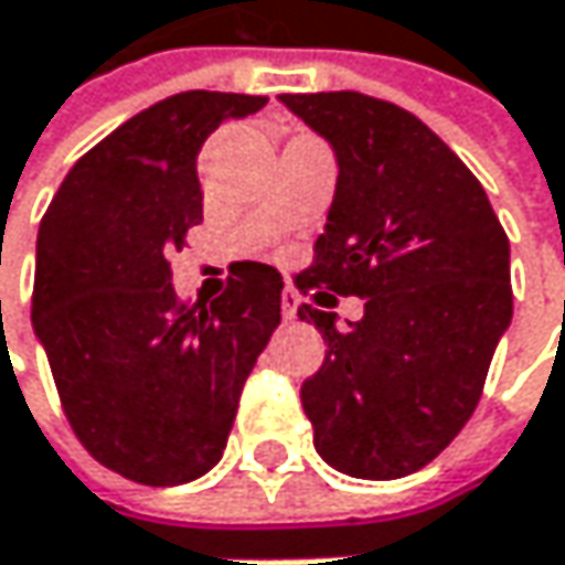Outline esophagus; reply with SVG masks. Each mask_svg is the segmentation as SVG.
Here are the masks:
<instances>
[{
    "mask_svg": "<svg viewBox=\"0 0 565 565\" xmlns=\"http://www.w3.org/2000/svg\"><path fill=\"white\" fill-rule=\"evenodd\" d=\"M296 312H299V296H296L292 289H286V292H282V318L292 321Z\"/></svg>",
    "mask_w": 565,
    "mask_h": 565,
    "instance_id": "1",
    "label": "esophagus"
}]
</instances>
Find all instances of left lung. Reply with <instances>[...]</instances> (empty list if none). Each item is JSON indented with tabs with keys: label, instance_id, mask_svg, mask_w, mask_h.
I'll use <instances>...</instances> for the list:
<instances>
[{
	"label": "left lung",
	"instance_id": "8db88e82",
	"mask_svg": "<svg viewBox=\"0 0 565 565\" xmlns=\"http://www.w3.org/2000/svg\"><path fill=\"white\" fill-rule=\"evenodd\" d=\"M338 162L316 263L299 289L364 299L338 328L302 306L324 364L302 384L316 449L351 478L390 481L436 459L475 413L504 338L511 244L481 181L413 113L364 97L282 94Z\"/></svg>",
	"mask_w": 565,
	"mask_h": 565
}]
</instances>
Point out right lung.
I'll return each mask as SVG.
<instances>
[{
	"label": "right lung",
	"mask_w": 565,
	"mask_h": 565,
	"mask_svg": "<svg viewBox=\"0 0 565 565\" xmlns=\"http://www.w3.org/2000/svg\"><path fill=\"white\" fill-rule=\"evenodd\" d=\"M266 97L188 90L113 129L61 181L35 247L32 324L71 429L139 484L211 471L241 390L279 324L282 276L234 263L214 302L184 306L169 256L201 224L198 152Z\"/></svg>",
	"instance_id": "right-lung-1"
}]
</instances>
